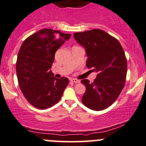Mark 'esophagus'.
<instances>
[{
	"mask_svg": "<svg viewBox=\"0 0 146 146\" xmlns=\"http://www.w3.org/2000/svg\"><path fill=\"white\" fill-rule=\"evenodd\" d=\"M70 81H71L72 82H74V83H79L80 81L79 80H77V79H74V78H73V79H70Z\"/></svg>",
	"mask_w": 146,
	"mask_h": 146,
	"instance_id": "obj_1",
	"label": "esophagus"
}]
</instances>
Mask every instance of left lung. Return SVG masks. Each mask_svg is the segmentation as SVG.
<instances>
[{"label": "left lung", "instance_id": "left-lung-1", "mask_svg": "<svg viewBox=\"0 0 146 146\" xmlns=\"http://www.w3.org/2000/svg\"><path fill=\"white\" fill-rule=\"evenodd\" d=\"M75 40L85 47L87 68L97 73L90 83L81 80L86 87L82 101L90 109L102 110L111 106L125 84L127 62L123 48L114 37L101 29L73 34Z\"/></svg>", "mask_w": 146, "mask_h": 146}]
</instances>
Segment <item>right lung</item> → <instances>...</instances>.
<instances>
[{
  "instance_id": "right-lung-1",
  "label": "right lung",
  "mask_w": 146,
  "mask_h": 146,
  "mask_svg": "<svg viewBox=\"0 0 146 146\" xmlns=\"http://www.w3.org/2000/svg\"><path fill=\"white\" fill-rule=\"evenodd\" d=\"M71 35L43 29L31 35L21 45L16 71L21 92L29 104L46 109L58 103L68 84V79L54 76L51 68L56 50Z\"/></svg>"
}]
</instances>
